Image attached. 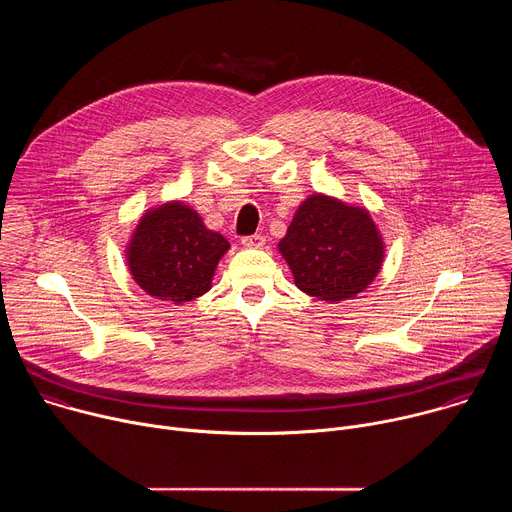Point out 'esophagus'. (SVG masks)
Segmentation results:
<instances>
[{
    "label": "esophagus",
    "instance_id": "obj_1",
    "mask_svg": "<svg viewBox=\"0 0 512 512\" xmlns=\"http://www.w3.org/2000/svg\"><path fill=\"white\" fill-rule=\"evenodd\" d=\"M241 243L249 249H259V247L265 245V237L263 235H249V237H243Z\"/></svg>",
    "mask_w": 512,
    "mask_h": 512
}]
</instances>
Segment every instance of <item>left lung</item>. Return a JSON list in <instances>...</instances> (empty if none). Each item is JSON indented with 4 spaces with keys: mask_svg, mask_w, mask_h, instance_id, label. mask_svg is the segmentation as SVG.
<instances>
[{
    "mask_svg": "<svg viewBox=\"0 0 512 512\" xmlns=\"http://www.w3.org/2000/svg\"><path fill=\"white\" fill-rule=\"evenodd\" d=\"M277 247L296 285L324 302H342L367 289L385 257L381 233L367 208L324 194L300 204Z\"/></svg>",
    "mask_w": 512,
    "mask_h": 512,
    "instance_id": "8db88e82",
    "label": "left lung"
}]
</instances>
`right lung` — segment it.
<instances>
[{
  "instance_id": "1",
  "label": "right lung",
  "mask_w": 512,
  "mask_h": 512,
  "mask_svg": "<svg viewBox=\"0 0 512 512\" xmlns=\"http://www.w3.org/2000/svg\"><path fill=\"white\" fill-rule=\"evenodd\" d=\"M229 247L223 235L204 227L196 210L176 200L141 216L127 247V265L145 294L184 304L210 289Z\"/></svg>"
}]
</instances>
